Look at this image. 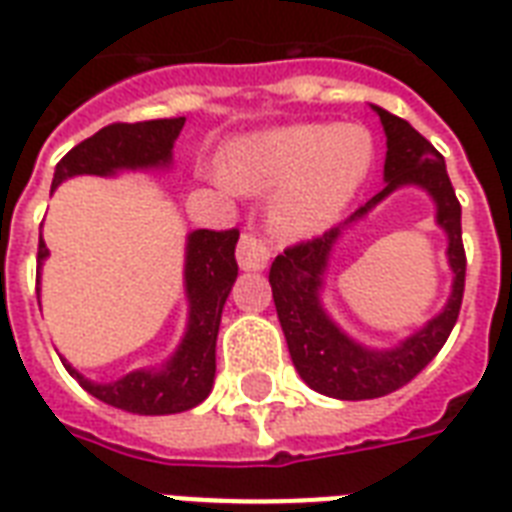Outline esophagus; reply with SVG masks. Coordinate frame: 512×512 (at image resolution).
Returning a JSON list of instances; mask_svg holds the SVG:
<instances>
[{"label": "esophagus", "mask_w": 512, "mask_h": 512, "mask_svg": "<svg viewBox=\"0 0 512 512\" xmlns=\"http://www.w3.org/2000/svg\"><path fill=\"white\" fill-rule=\"evenodd\" d=\"M236 260H239L241 271H263L268 260H271V252H268L263 239H257L252 233H244L239 241V249H236Z\"/></svg>", "instance_id": "1"}]
</instances>
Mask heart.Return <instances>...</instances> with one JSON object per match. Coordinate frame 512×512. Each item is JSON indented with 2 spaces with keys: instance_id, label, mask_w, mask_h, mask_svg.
<instances>
[{
  "instance_id": "heart-1",
  "label": "heart",
  "mask_w": 512,
  "mask_h": 512,
  "mask_svg": "<svg viewBox=\"0 0 512 512\" xmlns=\"http://www.w3.org/2000/svg\"><path fill=\"white\" fill-rule=\"evenodd\" d=\"M373 166V139L360 126L268 128L228 147L222 179L239 193H271L268 225L282 239L333 228Z\"/></svg>"
}]
</instances>
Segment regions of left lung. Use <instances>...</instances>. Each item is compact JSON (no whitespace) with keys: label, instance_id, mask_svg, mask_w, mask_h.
<instances>
[{"label":"left lung","instance_id":"obj_1","mask_svg":"<svg viewBox=\"0 0 512 512\" xmlns=\"http://www.w3.org/2000/svg\"><path fill=\"white\" fill-rule=\"evenodd\" d=\"M370 107L381 117L386 134L384 190L373 195L368 204L360 206L338 228L327 230L325 236L284 249V255L273 260L271 273H268L292 365L314 392L335 397V400L384 397L419 376L421 370L435 360V354L443 349V343L454 330L459 308H462L464 271H467L462 247V206L456 201L443 155L408 120L376 104ZM400 186H421L433 198L436 221L449 239L447 256L455 282L444 311L427 326L392 350H370L343 334L326 314L321 303L324 273L342 230L359 221Z\"/></svg>","mask_w":512,"mask_h":512}]
</instances>
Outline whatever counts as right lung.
<instances>
[{"mask_svg":"<svg viewBox=\"0 0 512 512\" xmlns=\"http://www.w3.org/2000/svg\"><path fill=\"white\" fill-rule=\"evenodd\" d=\"M185 126V117L144 120V123H112L91 139L66 152L53 174V190L72 177H115L120 171L169 169L174 161V142ZM239 230H193L185 244V298L187 327L177 351L161 368L131 370L117 381L99 384L85 378L61 357L69 376L77 378L88 395L120 411L139 416L182 413L204 403L214 386L217 370V333L225 300L239 276L236 265ZM48 247L39 239L37 252V298L42 263Z\"/></svg>","mask_w":512,"mask_h":512,"instance_id":"right-lung-1","label":"right lung"}]
</instances>
